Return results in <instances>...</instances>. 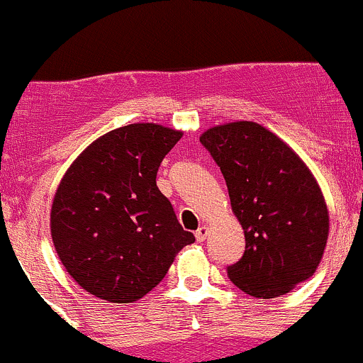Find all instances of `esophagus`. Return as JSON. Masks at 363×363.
<instances>
[{"label":"esophagus","instance_id":"1","mask_svg":"<svg viewBox=\"0 0 363 363\" xmlns=\"http://www.w3.org/2000/svg\"><path fill=\"white\" fill-rule=\"evenodd\" d=\"M206 236H208V228L206 225H201V228L196 231V240L197 242H204Z\"/></svg>","mask_w":363,"mask_h":363}]
</instances>
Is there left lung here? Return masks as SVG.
I'll list each match as a JSON object with an SVG mask.
<instances>
[{
  "instance_id": "obj_1",
  "label": "left lung",
  "mask_w": 363,
  "mask_h": 363,
  "mask_svg": "<svg viewBox=\"0 0 363 363\" xmlns=\"http://www.w3.org/2000/svg\"><path fill=\"white\" fill-rule=\"evenodd\" d=\"M199 141L220 167L245 233V252L228 267L229 279L256 298L286 295L323 257L328 210L321 189L302 159L254 121L208 128Z\"/></svg>"
}]
</instances>
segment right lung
<instances>
[{"instance_id":"add662e5","label":"right lung","mask_w":363,"mask_h":363,"mask_svg":"<svg viewBox=\"0 0 363 363\" xmlns=\"http://www.w3.org/2000/svg\"><path fill=\"white\" fill-rule=\"evenodd\" d=\"M180 138L155 123L120 127L65 173L52 201V242L68 274L91 295L113 303L143 298L196 240L157 186L160 162Z\"/></svg>"}]
</instances>
